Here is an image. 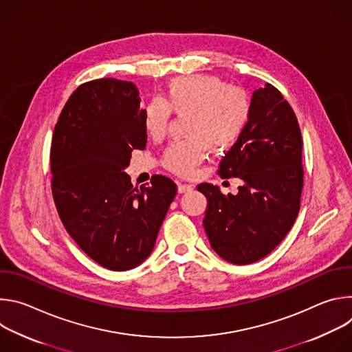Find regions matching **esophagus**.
<instances>
[{"label":"esophagus","instance_id":"1","mask_svg":"<svg viewBox=\"0 0 352 352\" xmlns=\"http://www.w3.org/2000/svg\"><path fill=\"white\" fill-rule=\"evenodd\" d=\"M193 189V185L190 184H178V192L179 193H185V192H189Z\"/></svg>","mask_w":352,"mask_h":352}]
</instances>
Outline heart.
Masks as SVG:
<instances>
[{
    "label": "heart",
    "mask_w": 352,
    "mask_h": 352,
    "mask_svg": "<svg viewBox=\"0 0 352 352\" xmlns=\"http://www.w3.org/2000/svg\"><path fill=\"white\" fill-rule=\"evenodd\" d=\"M170 111L186 114L188 139L168 146L163 164L181 175L190 174L212 150L227 148L242 131L249 116L246 93L210 75H188L173 79L162 100L144 110V126L152 138L164 135Z\"/></svg>",
    "instance_id": "b5f03b06"
}]
</instances>
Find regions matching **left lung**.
<instances>
[{"instance_id":"left-lung-1","label":"left lung","mask_w":352,"mask_h":352,"mask_svg":"<svg viewBox=\"0 0 352 352\" xmlns=\"http://www.w3.org/2000/svg\"><path fill=\"white\" fill-rule=\"evenodd\" d=\"M220 177L239 178L238 193L212 184L204 227L214 252L234 265L267 256L291 230L304 185L302 136L283 94L270 83L252 93L248 121L220 163Z\"/></svg>"}]
</instances>
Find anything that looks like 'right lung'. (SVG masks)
Instances as JSON below:
<instances>
[{"label": "right lung", "instance_id": "1", "mask_svg": "<svg viewBox=\"0 0 352 352\" xmlns=\"http://www.w3.org/2000/svg\"><path fill=\"white\" fill-rule=\"evenodd\" d=\"M146 140L136 86L113 78L80 85L54 128L50 162L58 214L83 252L109 270L125 272L150 256L177 193L163 175L132 188L124 171Z\"/></svg>", "mask_w": 352, "mask_h": 352}]
</instances>
